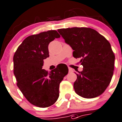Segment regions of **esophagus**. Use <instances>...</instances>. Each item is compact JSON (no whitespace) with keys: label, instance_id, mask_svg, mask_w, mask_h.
Here are the masks:
<instances>
[{"label":"esophagus","instance_id":"1","mask_svg":"<svg viewBox=\"0 0 122 122\" xmlns=\"http://www.w3.org/2000/svg\"><path fill=\"white\" fill-rule=\"evenodd\" d=\"M69 72H72L73 71L72 69H71V68H69Z\"/></svg>","mask_w":122,"mask_h":122}]
</instances>
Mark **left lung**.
I'll list each match as a JSON object with an SVG mask.
<instances>
[{"instance_id":"left-lung-1","label":"left lung","mask_w":122,"mask_h":122,"mask_svg":"<svg viewBox=\"0 0 122 122\" xmlns=\"http://www.w3.org/2000/svg\"><path fill=\"white\" fill-rule=\"evenodd\" d=\"M58 31L73 50V57L81 58L83 70L76 74L75 92L87 99L102 94L111 82L114 68L115 56L110 43L90 28L75 27Z\"/></svg>"}]
</instances>
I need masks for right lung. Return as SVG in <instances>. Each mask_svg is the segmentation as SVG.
Here are the masks:
<instances>
[{
    "label": "right lung",
    "instance_id": "add662e5",
    "mask_svg": "<svg viewBox=\"0 0 122 122\" xmlns=\"http://www.w3.org/2000/svg\"><path fill=\"white\" fill-rule=\"evenodd\" d=\"M60 37L55 30L30 35L14 55L17 85L26 99L38 107H49L55 103L59 97L60 82L69 72L67 66H57L49 73L42 69L43 60L49 56V44Z\"/></svg>",
    "mask_w": 122,
    "mask_h": 122
}]
</instances>
